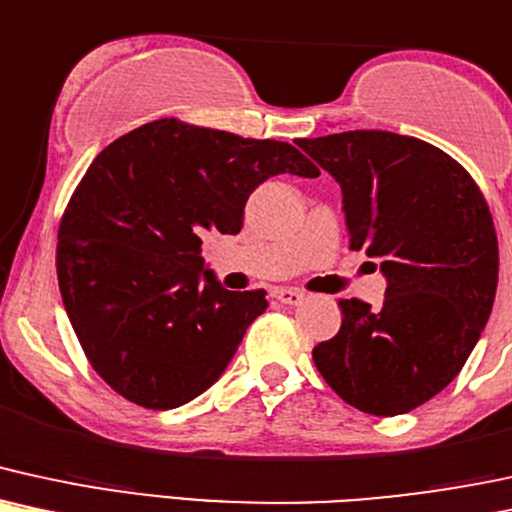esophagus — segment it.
I'll use <instances>...</instances> for the list:
<instances>
[{"instance_id": "obj_1", "label": "esophagus", "mask_w": 512, "mask_h": 512, "mask_svg": "<svg viewBox=\"0 0 512 512\" xmlns=\"http://www.w3.org/2000/svg\"><path fill=\"white\" fill-rule=\"evenodd\" d=\"M273 299H278L280 304L297 306V304L304 302V292L292 290V287H278V290H273Z\"/></svg>"}]
</instances>
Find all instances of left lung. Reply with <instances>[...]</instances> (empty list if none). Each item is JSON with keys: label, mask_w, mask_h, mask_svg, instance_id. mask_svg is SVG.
I'll return each instance as SVG.
<instances>
[{"label": "left lung", "mask_w": 512, "mask_h": 512, "mask_svg": "<svg viewBox=\"0 0 512 512\" xmlns=\"http://www.w3.org/2000/svg\"><path fill=\"white\" fill-rule=\"evenodd\" d=\"M342 189L352 249L381 261L383 306L340 299L342 326L314 347L352 407L395 417L460 374L494 309L498 239L482 191L450 155L393 131L299 138Z\"/></svg>", "instance_id": "8db88e82"}]
</instances>
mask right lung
Wrapping results in <instances>:
<instances>
[{
	"mask_svg": "<svg viewBox=\"0 0 512 512\" xmlns=\"http://www.w3.org/2000/svg\"><path fill=\"white\" fill-rule=\"evenodd\" d=\"M318 177L282 141L158 119L110 143L59 225L62 302L88 362L126 400L174 410L232 362L266 290L230 292L203 239L237 234L251 191L275 174Z\"/></svg>",
	"mask_w": 512,
	"mask_h": 512,
	"instance_id": "add662e5",
	"label": "right lung"
}]
</instances>
